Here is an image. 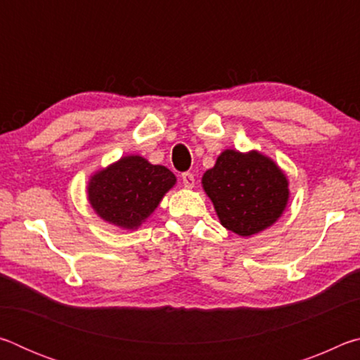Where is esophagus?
<instances>
[{
    "label": "esophagus",
    "instance_id": "34e87169",
    "mask_svg": "<svg viewBox=\"0 0 360 360\" xmlns=\"http://www.w3.org/2000/svg\"><path fill=\"white\" fill-rule=\"evenodd\" d=\"M182 186H184L186 188H193L195 178H193L192 173H184V174H182Z\"/></svg>",
    "mask_w": 360,
    "mask_h": 360
}]
</instances>
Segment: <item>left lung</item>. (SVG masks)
<instances>
[{
    "mask_svg": "<svg viewBox=\"0 0 360 360\" xmlns=\"http://www.w3.org/2000/svg\"><path fill=\"white\" fill-rule=\"evenodd\" d=\"M205 193L225 229L248 238L270 229L289 203V179L259 150L225 149L202 178Z\"/></svg>",
    "mask_w": 360,
    "mask_h": 360,
    "instance_id": "1",
    "label": "left lung"
}]
</instances>
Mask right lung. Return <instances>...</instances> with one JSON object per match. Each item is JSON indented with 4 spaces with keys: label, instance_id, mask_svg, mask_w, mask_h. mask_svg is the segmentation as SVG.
Returning <instances> with one entry per match:
<instances>
[{
    "label": "right lung",
    "instance_id": "1",
    "mask_svg": "<svg viewBox=\"0 0 360 360\" xmlns=\"http://www.w3.org/2000/svg\"><path fill=\"white\" fill-rule=\"evenodd\" d=\"M176 176L138 154L120 157L96 169L87 182V200L95 214L122 230H136L176 186Z\"/></svg>",
    "mask_w": 360,
    "mask_h": 360
}]
</instances>
